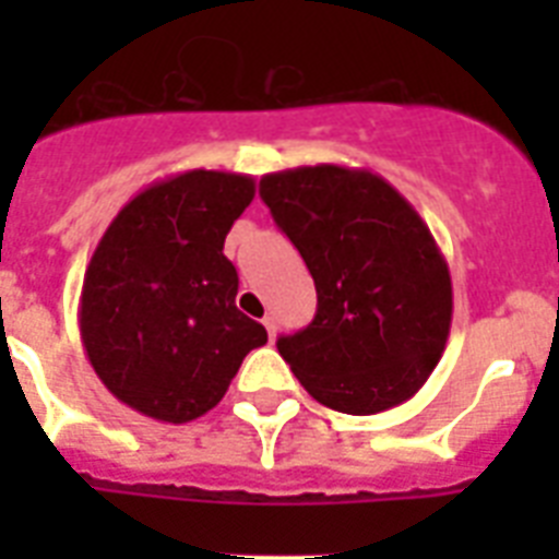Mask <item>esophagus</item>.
Here are the masks:
<instances>
[{
	"instance_id": "obj_1",
	"label": "esophagus",
	"mask_w": 559,
	"mask_h": 559,
	"mask_svg": "<svg viewBox=\"0 0 559 559\" xmlns=\"http://www.w3.org/2000/svg\"><path fill=\"white\" fill-rule=\"evenodd\" d=\"M263 328L270 333V340H275V333H278V322H275V316H263Z\"/></svg>"
}]
</instances>
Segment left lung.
I'll list each match as a JSON object with an SVG mask.
<instances>
[{"label":"left lung","mask_w":559,"mask_h":559,"mask_svg":"<svg viewBox=\"0 0 559 559\" xmlns=\"http://www.w3.org/2000/svg\"><path fill=\"white\" fill-rule=\"evenodd\" d=\"M261 200L313 275V322L278 354L322 406L377 415L415 397L452 324V278L432 231L371 170L266 174Z\"/></svg>","instance_id":"1"}]
</instances>
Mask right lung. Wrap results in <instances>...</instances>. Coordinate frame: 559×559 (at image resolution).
I'll return each mask as SVG.
<instances>
[{"label": "right lung", "instance_id": "right-lung-1", "mask_svg": "<svg viewBox=\"0 0 559 559\" xmlns=\"http://www.w3.org/2000/svg\"><path fill=\"white\" fill-rule=\"evenodd\" d=\"M254 179L186 170L139 191L100 237L83 275V350L100 382L135 412L188 424L214 408L263 324L237 310L223 254Z\"/></svg>", "mask_w": 559, "mask_h": 559}]
</instances>
